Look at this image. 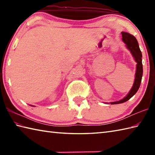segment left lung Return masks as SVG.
Segmentation results:
<instances>
[{"label": "left lung", "mask_w": 155, "mask_h": 155, "mask_svg": "<svg viewBox=\"0 0 155 155\" xmlns=\"http://www.w3.org/2000/svg\"><path fill=\"white\" fill-rule=\"evenodd\" d=\"M122 37H123V41L126 45L127 48L130 51L132 54L134 61L137 62V68H136V73H135V78H134V84L133 87L131 88L129 93L123 99L118 101L111 102L110 104H116L123 103L124 102L128 101L130 98L133 97L136 94L137 92L139 90L140 87L141 80H142L143 77V64H142V53L140 50L139 43L137 41L136 38L128 32H122Z\"/></svg>", "instance_id": "8db88e82"}]
</instances>
